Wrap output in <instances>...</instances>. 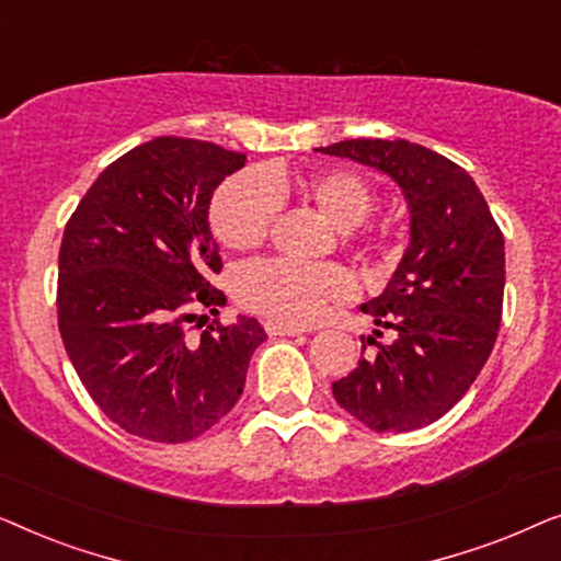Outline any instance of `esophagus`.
<instances>
[{
	"instance_id": "1",
	"label": "esophagus",
	"mask_w": 561,
	"mask_h": 561,
	"mask_svg": "<svg viewBox=\"0 0 561 561\" xmlns=\"http://www.w3.org/2000/svg\"><path fill=\"white\" fill-rule=\"evenodd\" d=\"M265 332L271 336H298V334H304V329L280 324V321H265Z\"/></svg>"
}]
</instances>
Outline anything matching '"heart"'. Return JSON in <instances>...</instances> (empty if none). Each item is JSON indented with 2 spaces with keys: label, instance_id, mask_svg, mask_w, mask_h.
Returning <instances> with one entry per match:
<instances>
[{
  "label": "heart",
  "instance_id": "obj_1",
  "mask_svg": "<svg viewBox=\"0 0 561 561\" xmlns=\"http://www.w3.org/2000/svg\"><path fill=\"white\" fill-rule=\"evenodd\" d=\"M296 186L317 204L334 227L350 229L367 217L373 191L357 173L329 168L290 183L278 168L244 171L219 186L211 198V229L221 244L252 250L267 237L280 198ZM355 294V283L340 265H304L294 260H260L237 275V298L244 309L290 327L317 324Z\"/></svg>",
  "mask_w": 561,
  "mask_h": 561
}]
</instances>
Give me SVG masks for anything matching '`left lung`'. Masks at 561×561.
I'll list each match as a JSON object with an SVG mask.
<instances>
[{
    "label": "left lung",
    "instance_id": "left-lung-1",
    "mask_svg": "<svg viewBox=\"0 0 561 561\" xmlns=\"http://www.w3.org/2000/svg\"><path fill=\"white\" fill-rule=\"evenodd\" d=\"M386 173L401 188L411 240L393 278L359 306L393 332L363 336V357L332 382L336 403L373 432H413L442 419L493 352L503 313L505 240L470 173L409 140L317 148ZM375 343L373 353L366 344Z\"/></svg>",
    "mask_w": 561,
    "mask_h": 561
}]
</instances>
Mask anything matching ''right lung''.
<instances>
[{
	"label": "right lung",
	"instance_id": "1",
	"mask_svg": "<svg viewBox=\"0 0 561 561\" xmlns=\"http://www.w3.org/2000/svg\"><path fill=\"white\" fill-rule=\"evenodd\" d=\"M242 152L156 137L106 165L68 219L58 255V329L94 403L125 432L179 444L240 401L257 319L188 336L196 309L227 304L209 227L214 191Z\"/></svg>",
	"mask_w": 561,
	"mask_h": 561
}]
</instances>
